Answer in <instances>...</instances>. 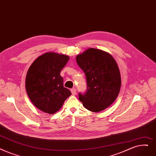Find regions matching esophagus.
<instances>
[{"instance_id": "34e87169", "label": "esophagus", "mask_w": 156, "mask_h": 156, "mask_svg": "<svg viewBox=\"0 0 156 156\" xmlns=\"http://www.w3.org/2000/svg\"><path fill=\"white\" fill-rule=\"evenodd\" d=\"M71 92L72 94L74 95H74L76 94V89H74V88H73V89H71Z\"/></svg>"}]
</instances>
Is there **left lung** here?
<instances>
[{
	"mask_svg": "<svg viewBox=\"0 0 156 156\" xmlns=\"http://www.w3.org/2000/svg\"><path fill=\"white\" fill-rule=\"evenodd\" d=\"M85 74L87 92L79 93L83 105L92 112L109 107L117 99L121 87L119 67L113 57L105 51L89 48L76 57Z\"/></svg>",
	"mask_w": 156,
	"mask_h": 156,
	"instance_id": "left-lung-1",
	"label": "left lung"
}]
</instances>
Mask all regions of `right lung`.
I'll use <instances>...</instances> for the list:
<instances>
[{
  "label": "right lung",
  "instance_id": "1",
  "mask_svg": "<svg viewBox=\"0 0 156 156\" xmlns=\"http://www.w3.org/2000/svg\"><path fill=\"white\" fill-rule=\"evenodd\" d=\"M67 55L47 52L38 57L30 66L25 79V89L32 103L43 112L53 114L58 111L71 91L63 85L60 75L68 62Z\"/></svg>",
  "mask_w": 156,
  "mask_h": 156
}]
</instances>
